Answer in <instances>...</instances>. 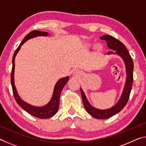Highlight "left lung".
Wrapping results in <instances>:
<instances>
[{"label": "left lung", "instance_id": "1", "mask_svg": "<svg viewBox=\"0 0 146 146\" xmlns=\"http://www.w3.org/2000/svg\"><path fill=\"white\" fill-rule=\"evenodd\" d=\"M103 40H105L107 43V45L109 48L113 49L115 51V53L118 54L121 57L123 58V61L125 64L126 67V73H127V78L126 82L124 89H123L122 95L121 96L119 101L115 106L111 108L106 110H97L93 106H91L86 98L85 94L84 93L82 89H80V93L82 95V98L83 101L84 106L86 109V111L89 114L91 115L94 118L97 119H106V118L111 117L112 116L115 115L120 112L122 109L126 105L128 100H129L133 82V68H134V64L132 60L131 56H130L129 52H128L127 48H125L122 42H121L118 39L115 38L110 35H104L100 38ZM113 52L109 51L108 54H111Z\"/></svg>", "mask_w": 146, "mask_h": 146}]
</instances>
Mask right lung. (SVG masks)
I'll list each match as a JSON object with an SVG mask.
<instances>
[{
	"instance_id": "right-lung-1",
	"label": "right lung",
	"mask_w": 146,
	"mask_h": 146,
	"mask_svg": "<svg viewBox=\"0 0 146 146\" xmlns=\"http://www.w3.org/2000/svg\"><path fill=\"white\" fill-rule=\"evenodd\" d=\"M46 36L48 35V33L47 32L40 31L38 30H33L26 35V36L24 37V40L22 41V42L20 44L18 48L15 51L13 56V59H12V63H13V66H12V70L11 72V84L12 86V90H13V93L15 99L17 103L21 106L22 108H23L26 111L28 112L29 114L32 116H34L36 118H42V119H45V118H48L51 117H53L54 115L56 114L57 112L58 109L59 107V100H60V93L64 86L66 85V82H68L69 80L68 76L64 77L62 78H60L57 82H56V85L54 88L53 95L52 98L50 102H49L48 104L43 107H35V106H31L24 102L23 100H22L21 98L19 97L18 93L17 92L15 86L14 85V69H15V58L17 53H18L19 51L21 46L25 42L26 40L28 39L31 38L33 37H35L36 36Z\"/></svg>"
}]
</instances>
